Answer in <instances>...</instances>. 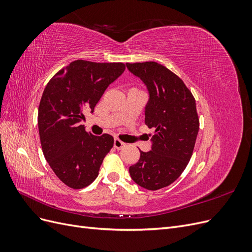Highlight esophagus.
<instances>
[{
  "label": "esophagus",
  "instance_id": "1",
  "mask_svg": "<svg viewBox=\"0 0 252 252\" xmlns=\"http://www.w3.org/2000/svg\"><path fill=\"white\" fill-rule=\"evenodd\" d=\"M125 143H123L122 141H120L119 139H114V142H113V146H114V148H117V149H122V148H124L125 147Z\"/></svg>",
  "mask_w": 252,
  "mask_h": 252
}]
</instances>
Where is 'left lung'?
I'll return each instance as SVG.
<instances>
[{
  "label": "left lung",
  "instance_id": "8db88e82",
  "mask_svg": "<svg viewBox=\"0 0 252 252\" xmlns=\"http://www.w3.org/2000/svg\"><path fill=\"white\" fill-rule=\"evenodd\" d=\"M126 66L147 87L145 124L156 129L151 150H140L139 162L129 167V173L139 186L158 190L177 180L192 156L200 126L195 100L184 82L161 64Z\"/></svg>",
  "mask_w": 252,
  "mask_h": 252
}]
</instances>
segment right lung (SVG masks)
<instances>
[{"label": "right lung", "mask_w": 252, "mask_h": 252, "mask_svg": "<svg viewBox=\"0 0 252 252\" xmlns=\"http://www.w3.org/2000/svg\"><path fill=\"white\" fill-rule=\"evenodd\" d=\"M124 70L123 63L73 61L44 89L37 113L42 150L53 172L68 187L90 185L113 146L112 135H94L81 122L86 111L94 112L105 90Z\"/></svg>", "instance_id": "right-lung-1"}]
</instances>
